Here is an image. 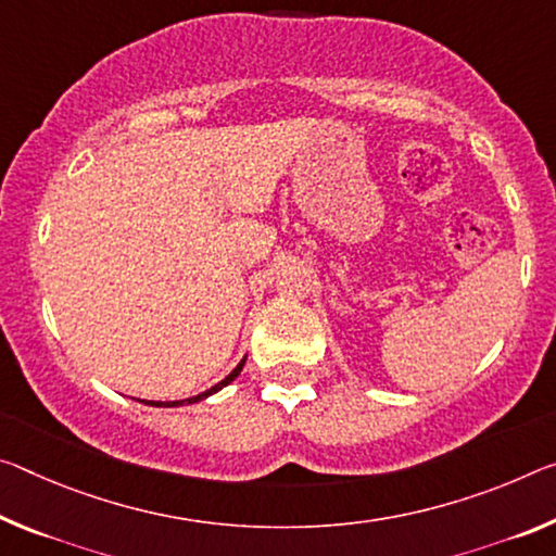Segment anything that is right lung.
<instances>
[{"mask_svg": "<svg viewBox=\"0 0 556 556\" xmlns=\"http://www.w3.org/2000/svg\"><path fill=\"white\" fill-rule=\"evenodd\" d=\"M244 361H247V356L240 361V364H237V366L232 368V374H227V376L223 378V381L213 386V389H207V391H202V393H198V395H192V399H185V401H140V403H146V405H155V408H178V405H192V403H198V401H205L207 395H213V393H217V391H223L227 383H232L235 378L240 376L242 366H244Z\"/></svg>", "mask_w": 556, "mask_h": 556, "instance_id": "right-lung-1", "label": "right lung"}]
</instances>
